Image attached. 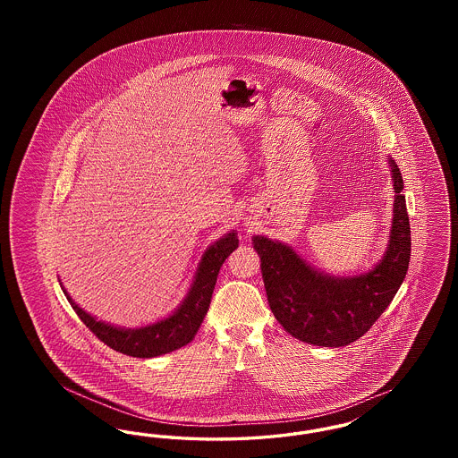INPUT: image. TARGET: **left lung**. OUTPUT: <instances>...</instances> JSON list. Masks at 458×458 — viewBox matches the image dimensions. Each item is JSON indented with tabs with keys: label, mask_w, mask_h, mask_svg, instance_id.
<instances>
[{
	"label": "left lung",
	"mask_w": 458,
	"mask_h": 458,
	"mask_svg": "<svg viewBox=\"0 0 458 458\" xmlns=\"http://www.w3.org/2000/svg\"><path fill=\"white\" fill-rule=\"evenodd\" d=\"M392 168L393 221L385 256L355 276H331L305 262L290 245L256 235L267 302L278 323L297 340L318 347H345L359 340L385 312L411 261V225L403 180Z\"/></svg>",
	"instance_id": "1"
}]
</instances>
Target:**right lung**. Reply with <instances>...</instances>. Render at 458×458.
I'll use <instances>...</instances> for the list:
<instances>
[{
    "label": "right lung",
    "mask_w": 458,
    "mask_h": 458,
    "mask_svg": "<svg viewBox=\"0 0 458 458\" xmlns=\"http://www.w3.org/2000/svg\"><path fill=\"white\" fill-rule=\"evenodd\" d=\"M239 247L237 232L232 230L225 237L216 240L202 254L192 284L183 299V302L174 309L168 318H163L153 325L140 327H113L105 321H98L68 295L64 284L62 290L81 321L103 342L109 349L120 353L151 359L174 350L182 349L191 344L196 336L197 329L209 309L213 290L218 278L219 267L225 259Z\"/></svg>",
    "instance_id": "1"
}]
</instances>
